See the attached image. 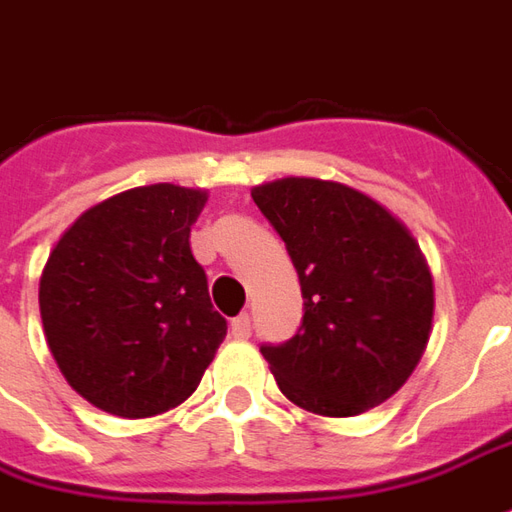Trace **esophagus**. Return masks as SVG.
I'll return each instance as SVG.
<instances>
[{"instance_id": "esophagus-1", "label": "esophagus", "mask_w": 512, "mask_h": 512, "mask_svg": "<svg viewBox=\"0 0 512 512\" xmlns=\"http://www.w3.org/2000/svg\"><path fill=\"white\" fill-rule=\"evenodd\" d=\"M230 330L232 335H235V338H241V341L249 338V335H252V318H249V313H241V316L232 318Z\"/></svg>"}]
</instances>
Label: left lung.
Returning <instances> with one entry per match:
<instances>
[{"label": "left lung", "instance_id": "1", "mask_svg": "<svg viewBox=\"0 0 512 512\" xmlns=\"http://www.w3.org/2000/svg\"><path fill=\"white\" fill-rule=\"evenodd\" d=\"M302 285V324L260 343L280 391L318 416H360L399 391L432 324V277L391 213L341 182L285 177L252 191Z\"/></svg>", "mask_w": 512, "mask_h": 512}]
</instances>
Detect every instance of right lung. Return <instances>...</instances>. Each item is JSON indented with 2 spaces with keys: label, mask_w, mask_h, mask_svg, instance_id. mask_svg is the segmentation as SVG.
Masks as SVG:
<instances>
[{
  "label": "right lung",
  "mask_w": 512,
  "mask_h": 512,
  "mask_svg": "<svg viewBox=\"0 0 512 512\" xmlns=\"http://www.w3.org/2000/svg\"><path fill=\"white\" fill-rule=\"evenodd\" d=\"M205 191L146 185L85 210L41 277L46 341L82 399L121 418L185 402L227 335L191 224Z\"/></svg>",
  "instance_id": "add662e5"
}]
</instances>
